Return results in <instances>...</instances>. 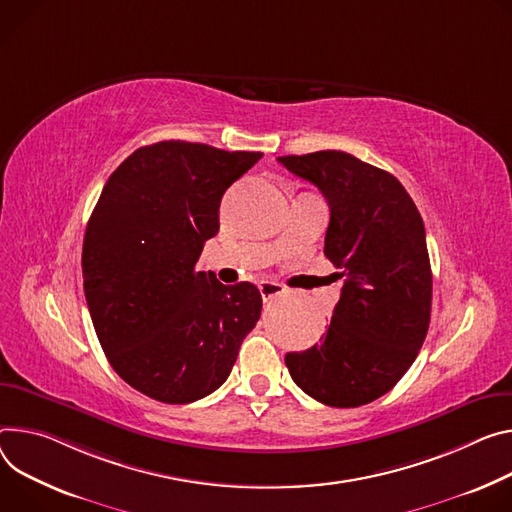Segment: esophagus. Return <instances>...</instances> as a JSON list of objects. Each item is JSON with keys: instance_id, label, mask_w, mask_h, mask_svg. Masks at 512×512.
I'll list each match as a JSON object with an SVG mask.
<instances>
[{"instance_id": "obj_1", "label": "esophagus", "mask_w": 512, "mask_h": 512, "mask_svg": "<svg viewBox=\"0 0 512 512\" xmlns=\"http://www.w3.org/2000/svg\"><path fill=\"white\" fill-rule=\"evenodd\" d=\"M259 294H261L263 302H269L271 298L284 294V286L282 284H275V282H261L259 284Z\"/></svg>"}]
</instances>
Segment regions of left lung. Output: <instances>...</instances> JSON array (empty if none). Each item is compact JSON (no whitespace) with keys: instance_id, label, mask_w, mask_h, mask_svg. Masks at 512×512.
I'll list each match as a JSON object with an SVG mask.
<instances>
[{"instance_id":"obj_1","label":"left lung","mask_w":512,"mask_h":512,"mask_svg":"<svg viewBox=\"0 0 512 512\" xmlns=\"http://www.w3.org/2000/svg\"><path fill=\"white\" fill-rule=\"evenodd\" d=\"M277 161L329 202L324 255L345 282L320 343L286 355L290 376L327 406L374 402L400 382L429 331L433 275L423 218L392 173L349 153Z\"/></svg>"}]
</instances>
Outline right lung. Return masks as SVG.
<instances>
[{
    "instance_id": "1",
    "label": "right lung",
    "mask_w": 512,
    "mask_h": 512,
    "mask_svg": "<svg viewBox=\"0 0 512 512\" xmlns=\"http://www.w3.org/2000/svg\"><path fill=\"white\" fill-rule=\"evenodd\" d=\"M263 153L161 141L108 177L83 239V290L116 374L165 404L220 388L261 316L257 286L198 271L224 192Z\"/></svg>"
}]
</instances>
